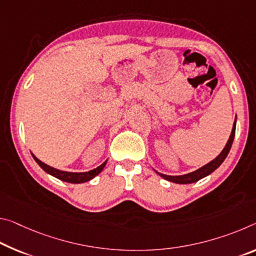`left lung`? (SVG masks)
Segmentation results:
<instances>
[{"instance_id":"8db88e82","label":"left lung","mask_w":256,"mask_h":256,"mask_svg":"<svg viewBox=\"0 0 256 256\" xmlns=\"http://www.w3.org/2000/svg\"><path fill=\"white\" fill-rule=\"evenodd\" d=\"M236 122H237V116H236V118H234L232 130H231V134H230L229 139H228V142L226 144L224 148L222 149V152L218 154V155L216 158H214L213 160H210V163L205 164L204 166H202V168L196 170V171L186 173V174H182V176H166V174L157 172L156 170H154V171H155L158 174V176L163 178V179L168 180L170 182H174V184H194V182H196L198 180L202 179V178L210 176V173L216 171L218 166H220L223 163V162H224L226 156H228V154L230 152V148H231V146H232L234 139V133H236Z\"/></svg>"}]
</instances>
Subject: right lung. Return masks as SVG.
<instances>
[{
  "instance_id": "1",
  "label": "right lung",
  "mask_w": 256,
  "mask_h": 256,
  "mask_svg": "<svg viewBox=\"0 0 256 256\" xmlns=\"http://www.w3.org/2000/svg\"><path fill=\"white\" fill-rule=\"evenodd\" d=\"M32 156H33L35 162L40 166V168H42L43 171H46L48 174H50V176L56 178V179L64 182H70V184H84V182L92 180L93 178H96L99 173L102 172V170L107 163V160H104L102 164L98 166V168H93L88 172H67L46 165V163H43V162H40L38 157H35L34 154H32Z\"/></svg>"
}]
</instances>
